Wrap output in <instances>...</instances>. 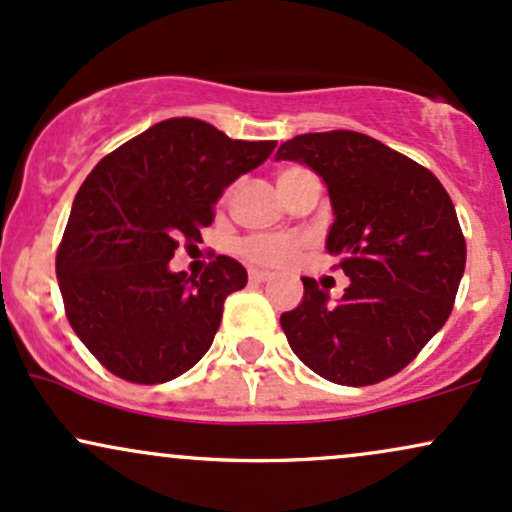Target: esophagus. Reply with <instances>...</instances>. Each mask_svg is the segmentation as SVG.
I'll use <instances>...</instances> for the list:
<instances>
[{"label": "esophagus", "mask_w": 512, "mask_h": 512, "mask_svg": "<svg viewBox=\"0 0 512 512\" xmlns=\"http://www.w3.org/2000/svg\"><path fill=\"white\" fill-rule=\"evenodd\" d=\"M248 279H250L252 286H257V284H264V281H269V274L260 272V269H250Z\"/></svg>", "instance_id": "obj_1"}]
</instances>
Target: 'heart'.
<instances>
[{
	"label": "heart",
	"instance_id": "1",
	"mask_svg": "<svg viewBox=\"0 0 512 512\" xmlns=\"http://www.w3.org/2000/svg\"><path fill=\"white\" fill-rule=\"evenodd\" d=\"M303 173V168L291 166L284 168L279 173V182L291 178V175ZM303 240L301 238H289V236H250L238 243V252L245 257V260L257 264V267H284L289 264L298 252L303 250Z\"/></svg>",
	"mask_w": 512,
	"mask_h": 512
}]
</instances>
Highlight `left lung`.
Listing matches in <instances>:
<instances>
[{
    "instance_id": "left-lung-1",
    "label": "left lung",
    "mask_w": 512,
    "mask_h": 512,
    "mask_svg": "<svg viewBox=\"0 0 512 512\" xmlns=\"http://www.w3.org/2000/svg\"><path fill=\"white\" fill-rule=\"evenodd\" d=\"M276 158L325 180L327 250L351 284L339 303L303 276L281 330L310 370L337 385H375L409 366L452 313L467 262L455 204L431 170L349 129L298 134Z\"/></svg>"
}]
</instances>
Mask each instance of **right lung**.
Instances as JSON below:
<instances>
[{
  "label": "right lung",
  "mask_w": 512,
  "mask_h": 512,
  "mask_svg": "<svg viewBox=\"0 0 512 512\" xmlns=\"http://www.w3.org/2000/svg\"><path fill=\"white\" fill-rule=\"evenodd\" d=\"M195 117H170L101 158L74 197L57 281L76 337L127 383L158 385L209 351L228 293L248 284L233 257L199 276L170 272L180 240H202L223 187L269 158Z\"/></svg>",
  "instance_id": "add662e5"
}]
</instances>
